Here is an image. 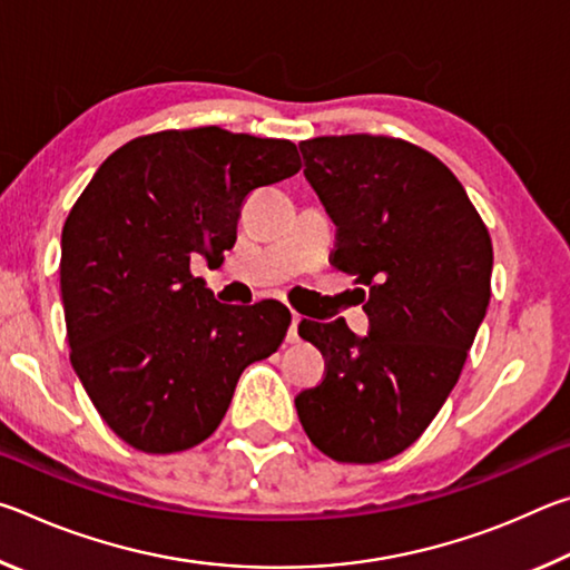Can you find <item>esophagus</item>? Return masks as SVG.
<instances>
[{
  "label": "esophagus",
  "instance_id": "1",
  "mask_svg": "<svg viewBox=\"0 0 570 570\" xmlns=\"http://www.w3.org/2000/svg\"><path fill=\"white\" fill-rule=\"evenodd\" d=\"M298 324H302V316L294 312L292 314V326H288V332H286V342L288 344H296L298 342Z\"/></svg>",
  "mask_w": 570,
  "mask_h": 570
}]
</instances>
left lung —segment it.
Returning <instances> with one entry per match:
<instances>
[{"mask_svg": "<svg viewBox=\"0 0 570 570\" xmlns=\"http://www.w3.org/2000/svg\"><path fill=\"white\" fill-rule=\"evenodd\" d=\"M336 224L334 266L362 288L370 334L304 320L324 380L296 394L308 440L336 462L390 460L435 420L490 304L493 244L445 163L387 135L298 142Z\"/></svg>", "mask_w": 570, "mask_h": 570, "instance_id": "left-lung-1", "label": "left lung"}]
</instances>
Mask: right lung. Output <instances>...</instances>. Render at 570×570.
<instances>
[{"instance_id":"add662e5","label":"right lung","mask_w":570,"mask_h":570,"mask_svg":"<svg viewBox=\"0 0 570 570\" xmlns=\"http://www.w3.org/2000/svg\"><path fill=\"white\" fill-rule=\"evenodd\" d=\"M298 168L292 140L163 130L115 150L77 198L60 258L70 362L130 448L168 455L214 435L240 372L284 342V304H220L190 262H224L248 193Z\"/></svg>"}]
</instances>
